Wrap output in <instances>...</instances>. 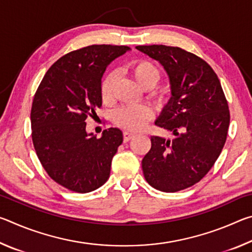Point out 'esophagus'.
<instances>
[{"label":"esophagus","instance_id":"esophagus-1","mask_svg":"<svg viewBox=\"0 0 252 252\" xmlns=\"http://www.w3.org/2000/svg\"><path fill=\"white\" fill-rule=\"evenodd\" d=\"M135 134L133 133V132H130V131H125L123 132V141L125 142H127L129 140H131L132 138H133Z\"/></svg>","mask_w":252,"mask_h":252}]
</instances>
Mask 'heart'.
Wrapping results in <instances>:
<instances>
[{
  "label": "heart",
  "mask_w": 252,
  "mask_h": 252,
  "mask_svg": "<svg viewBox=\"0 0 252 252\" xmlns=\"http://www.w3.org/2000/svg\"><path fill=\"white\" fill-rule=\"evenodd\" d=\"M131 74L136 82L143 88H151L160 78V71L155 63L149 60H136L130 64ZM117 81L116 72H109L101 81L100 93L104 102L112 99L113 88ZM159 94V92H157ZM153 112L150 106L146 104L123 105L116 110L113 120L119 126L127 130H140L151 120Z\"/></svg>",
  "instance_id": "obj_1"
}]
</instances>
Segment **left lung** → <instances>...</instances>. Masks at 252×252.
<instances>
[{"label": "left lung", "mask_w": 252, "mask_h": 252, "mask_svg": "<svg viewBox=\"0 0 252 252\" xmlns=\"http://www.w3.org/2000/svg\"><path fill=\"white\" fill-rule=\"evenodd\" d=\"M136 49L168 73L171 97L156 125L174 135L172 140L151 136L143 174L155 189L177 192L201 180L220 156L230 123L228 102L215 71L195 54L167 45Z\"/></svg>", "instance_id": "8db88e82"}]
</instances>
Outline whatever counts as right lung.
I'll list each match as a JSON object with an SVG mask.
<instances>
[{
    "mask_svg": "<svg viewBox=\"0 0 252 252\" xmlns=\"http://www.w3.org/2000/svg\"><path fill=\"white\" fill-rule=\"evenodd\" d=\"M129 50L94 44L72 51L50 67L34 95L31 127L36 156L52 180L74 192H91L110 177L122 131L110 127L96 139L85 131V120L102 105L106 66Z\"/></svg>",
    "mask_w": 252,
    "mask_h": 252,
    "instance_id": "add662e5",
    "label": "right lung"
}]
</instances>
